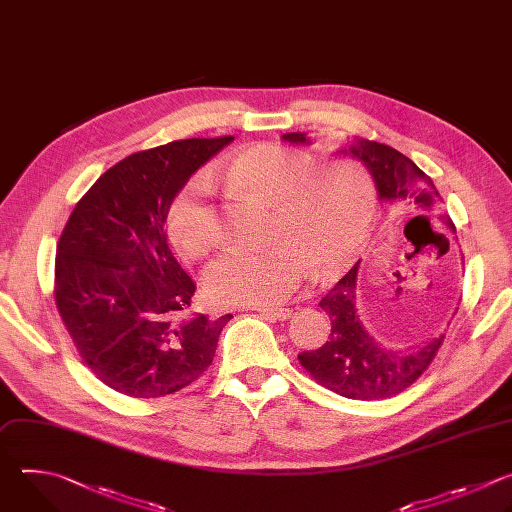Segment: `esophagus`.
<instances>
[{"label": "esophagus", "mask_w": 512, "mask_h": 512, "mask_svg": "<svg viewBox=\"0 0 512 512\" xmlns=\"http://www.w3.org/2000/svg\"><path fill=\"white\" fill-rule=\"evenodd\" d=\"M256 313H260L262 317L266 319H272V321H286L290 317V311L288 309H252Z\"/></svg>", "instance_id": "1"}]
</instances>
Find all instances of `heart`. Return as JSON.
<instances>
[{"label": "heart", "instance_id": "obj_1", "mask_svg": "<svg viewBox=\"0 0 512 512\" xmlns=\"http://www.w3.org/2000/svg\"><path fill=\"white\" fill-rule=\"evenodd\" d=\"M212 179L274 212L270 246L228 250L206 272V292L220 304L270 306L300 286L309 266L341 270L365 244L377 208L373 179L359 163L317 165L311 153L274 143L240 149ZM167 232L189 260L214 250L218 228L206 181L193 179L175 195Z\"/></svg>", "mask_w": 512, "mask_h": 512}]
</instances>
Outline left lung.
<instances>
[{
  "instance_id": "8db88e82",
  "label": "left lung",
  "mask_w": 512,
  "mask_h": 512,
  "mask_svg": "<svg viewBox=\"0 0 512 512\" xmlns=\"http://www.w3.org/2000/svg\"><path fill=\"white\" fill-rule=\"evenodd\" d=\"M284 141L309 145L306 133H286ZM347 151V149H343ZM371 173L381 201L397 203L399 214H436L442 197L434 181L405 155L389 145L357 139L349 145ZM454 230L450 218L442 216ZM359 262L321 298L319 306L331 321L329 341L317 351L298 355L300 365L323 387L349 399H383L410 387L434 361L444 335L410 351H393L377 343L357 313Z\"/></svg>"
}]
</instances>
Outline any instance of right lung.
Wrapping results in <instances>:
<instances>
[{"mask_svg": "<svg viewBox=\"0 0 512 512\" xmlns=\"http://www.w3.org/2000/svg\"><path fill=\"white\" fill-rule=\"evenodd\" d=\"M234 137L139 151L80 197L56 246L54 298L78 355L111 389L155 399L206 371L232 315L187 317L195 284L165 234L181 187Z\"/></svg>", "mask_w": 512, "mask_h": 512, "instance_id": "right-lung-1", "label": "right lung"}]
</instances>
